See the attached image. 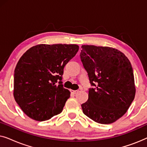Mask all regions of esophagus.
<instances>
[{
  "label": "esophagus",
  "instance_id": "34e87169",
  "mask_svg": "<svg viewBox=\"0 0 147 147\" xmlns=\"http://www.w3.org/2000/svg\"><path fill=\"white\" fill-rule=\"evenodd\" d=\"M71 92L73 94H76L78 92V90H71Z\"/></svg>",
  "mask_w": 147,
  "mask_h": 147
}]
</instances>
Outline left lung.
Wrapping results in <instances>:
<instances>
[{
  "mask_svg": "<svg viewBox=\"0 0 147 147\" xmlns=\"http://www.w3.org/2000/svg\"><path fill=\"white\" fill-rule=\"evenodd\" d=\"M80 59L92 86L84 114L98 123L107 124L121 118L135 96L133 69L125 55L108 47L82 45Z\"/></svg>",
  "mask_w": 147,
  "mask_h": 147,
  "instance_id": "8db88e82",
  "label": "left lung"
}]
</instances>
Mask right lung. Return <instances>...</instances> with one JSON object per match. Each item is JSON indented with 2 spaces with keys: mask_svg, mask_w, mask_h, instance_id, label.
I'll return each mask as SVG.
<instances>
[{
  "mask_svg": "<svg viewBox=\"0 0 147 147\" xmlns=\"http://www.w3.org/2000/svg\"><path fill=\"white\" fill-rule=\"evenodd\" d=\"M79 49L77 45L41 44L20 58L14 74V98L26 115L45 121L61 113L70 92L63 88V68Z\"/></svg>",
  "mask_w": 147,
  "mask_h": 147,
  "instance_id": "1",
  "label": "right lung"
}]
</instances>
